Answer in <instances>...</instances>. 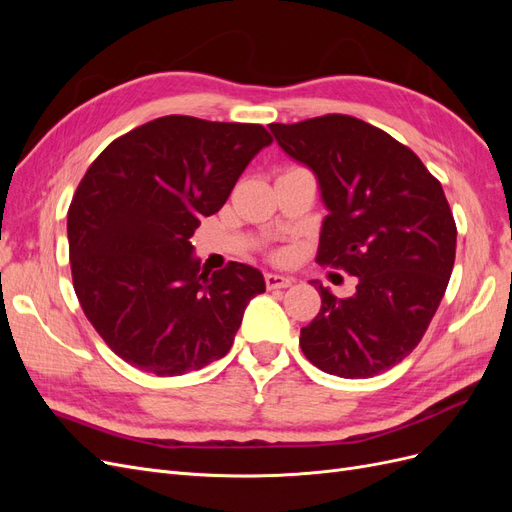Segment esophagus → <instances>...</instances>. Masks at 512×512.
Instances as JSON below:
<instances>
[{
    "label": "esophagus",
    "instance_id": "34e87169",
    "mask_svg": "<svg viewBox=\"0 0 512 512\" xmlns=\"http://www.w3.org/2000/svg\"><path fill=\"white\" fill-rule=\"evenodd\" d=\"M265 284L269 290H275V288H288L292 284L290 277L286 275H277V273H265Z\"/></svg>",
    "mask_w": 512,
    "mask_h": 512
}]
</instances>
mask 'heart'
Here are the masks:
<instances>
[{
	"label": "heart",
	"mask_w": 512,
	"mask_h": 512,
	"mask_svg": "<svg viewBox=\"0 0 512 512\" xmlns=\"http://www.w3.org/2000/svg\"><path fill=\"white\" fill-rule=\"evenodd\" d=\"M275 258H284V254H275Z\"/></svg>",
	"instance_id": "b5f03b06"
}]
</instances>
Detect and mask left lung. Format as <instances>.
I'll return each instance as SVG.
<instances>
[{
    "label": "left lung",
    "instance_id": "left-lung-1",
    "mask_svg": "<svg viewBox=\"0 0 512 512\" xmlns=\"http://www.w3.org/2000/svg\"><path fill=\"white\" fill-rule=\"evenodd\" d=\"M269 128L318 177L329 215L316 260L356 284L337 299L312 282L322 305L301 329L303 354L350 380L391 369L423 339L453 273L457 226L440 181L410 147L363 119L333 113Z\"/></svg>",
    "mask_w": 512,
    "mask_h": 512
}]
</instances>
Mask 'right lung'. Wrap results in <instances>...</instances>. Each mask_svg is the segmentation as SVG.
Instances as JSON below:
<instances>
[{
	"label": "right lung",
	"instance_id": "right-lung-1",
	"mask_svg": "<svg viewBox=\"0 0 512 512\" xmlns=\"http://www.w3.org/2000/svg\"><path fill=\"white\" fill-rule=\"evenodd\" d=\"M271 143L260 123L166 115L115 138L87 168L68 209L72 284L132 367L183 376L235 342L265 277L241 262L200 271L190 237Z\"/></svg>",
	"mask_w": 512,
	"mask_h": 512
}]
</instances>
